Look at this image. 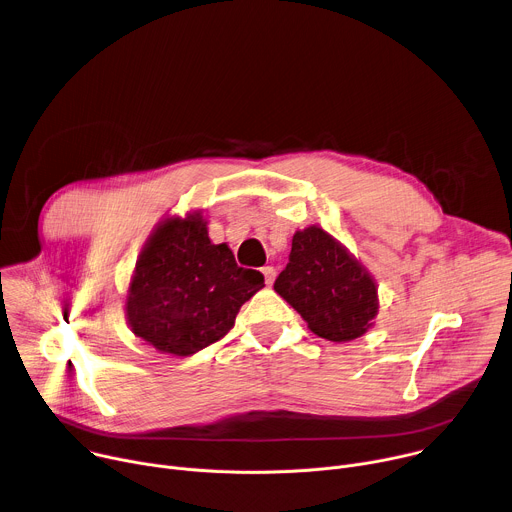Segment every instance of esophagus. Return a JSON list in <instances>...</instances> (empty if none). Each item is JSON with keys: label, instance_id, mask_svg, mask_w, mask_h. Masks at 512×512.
I'll return each mask as SVG.
<instances>
[{"label": "esophagus", "instance_id": "obj_1", "mask_svg": "<svg viewBox=\"0 0 512 512\" xmlns=\"http://www.w3.org/2000/svg\"><path fill=\"white\" fill-rule=\"evenodd\" d=\"M261 271H263V277H265V283H267V285H271V283H273V281H275V269H273V267H271V265H267V267H263V269H261Z\"/></svg>", "mask_w": 512, "mask_h": 512}]
</instances>
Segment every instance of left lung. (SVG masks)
<instances>
[{
	"mask_svg": "<svg viewBox=\"0 0 512 512\" xmlns=\"http://www.w3.org/2000/svg\"><path fill=\"white\" fill-rule=\"evenodd\" d=\"M273 289L314 334L332 342L362 336L379 312L373 275L316 225L296 231Z\"/></svg>",
	"mask_w": 512,
	"mask_h": 512,
	"instance_id": "8db88e82",
	"label": "left lung"
}]
</instances>
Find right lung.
<instances>
[{"label":"right lung","mask_w":512,"mask_h":512,"mask_svg":"<svg viewBox=\"0 0 512 512\" xmlns=\"http://www.w3.org/2000/svg\"><path fill=\"white\" fill-rule=\"evenodd\" d=\"M263 275L239 267L233 251L208 239L200 212L162 221L141 249L125 314L131 332L156 350L190 356L221 340Z\"/></svg>","instance_id":"obj_1"}]
</instances>
